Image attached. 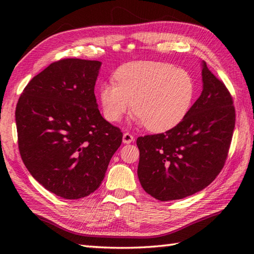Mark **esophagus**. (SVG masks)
<instances>
[{"instance_id": "1", "label": "esophagus", "mask_w": 254, "mask_h": 254, "mask_svg": "<svg viewBox=\"0 0 254 254\" xmlns=\"http://www.w3.org/2000/svg\"><path fill=\"white\" fill-rule=\"evenodd\" d=\"M133 141H134V136L132 135V134L127 133V132L123 134V143L124 144H130Z\"/></svg>"}]
</instances>
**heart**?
Masks as SVG:
<instances>
[{
	"label": "heart",
	"mask_w": 254,
	"mask_h": 254,
	"mask_svg": "<svg viewBox=\"0 0 254 254\" xmlns=\"http://www.w3.org/2000/svg\"><path fill=\"white\" fill-rule=\"evenodd\" d=\"M113 76L117 84L106 83L99 89L104 117L110 122L120 121L133 102V115L152 132L177 127L190 111L195 96L192 75L170 63H128Z\"/></svg>",
	"instance_id": "b5f03b06"
}]
</instances>
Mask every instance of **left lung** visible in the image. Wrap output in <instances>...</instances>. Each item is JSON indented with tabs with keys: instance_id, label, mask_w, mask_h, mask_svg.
<instances>
[{
	"instance_id": "obj_1",
	"label": "left lung",
	"mask_w": 254,
	"mask_h": 254,
	"mask_svg": "<svg viewBox=\"0 0 254 254\" xmlns=\"http://www.w3.org/2000/svg\"><path fill=\"white\" fill-rule=\"evenodd\" d=\"M202 76L201 96L177 127L136 139L139 182L159 201L180 199L203 190L227 159L236 122L233 97L205 62Z\"/></svg>"
}]
</instances>
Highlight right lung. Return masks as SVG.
Segmentation results:
<instances>
[{
  "instance_id": "obj_1",
  "label": "right lung",
  "mask_w": 254,
  "mask_h": 254,
  "mask_svg": "<svg viewBox=\"0 0 254 254\" xmlns=\"http://www.w3.org/2000/svg\"><path fill=\"white\" fill-rule=\"evenodd\" d=\"M101 63L61 59L27 84L15 117L26 168L48 191L77 199L96 191L123 134L100 115L95 84Z\"/></svg>"
}]
</instances>
